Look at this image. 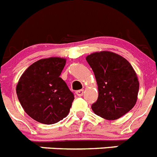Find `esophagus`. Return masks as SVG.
I'll use <instances>...</instances> for the list:
<instances>
[{"label": "esophagus", "instance_id": "esophagus-1", "mask_svg": "<svg viewBox=\"0 0 157 157\" xmlns=\"http://www.w3.org/2000/svg\"><path fill=\"white\" fill-rule=\"evenodd\" d=\"M75 94H77V96H78V97H82V96L83 95V94H84V90H80L76 91Z\"/></svg>", "mask_w": 157, "mask_h": 157}]
</instances>
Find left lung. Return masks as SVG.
<instances>
[{"label": "left lung", "mask_w": 157, "mask_h": 157, "mask_svg": "<svg viewBox=\"0 0 157 157\" xmlns=\"http://www.w3.org/2000/svg\"><path fill=\"white\" fill-rule=\"evenodd\" d=\"M98 86V101L91 106L96 115L117 120L133 109L138 99L139 82L131 64L123 56L97 52L86 56Z\"/></svg>", "instance_id": "obj_1"}]
</instances>
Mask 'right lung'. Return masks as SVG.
Instances as JSON below:
<instances>
[{
    "label": "right lung",
    "mask_w": 157,
    "mask_h": 157,
    "mask_svg": "<svg viewBox=\"0 0 157 157\" xmlns=\"http://www.w3.org/2000/svg\"><path fill=\"white\" fill-rule=\"evenodd\" d=\"M66 59H41L23 72L16 86L18 99L29 116L44 124H53L68 115L74 94L59 77Z\"/></svg>",
    "instance_id": "1"
}]
</instances>
